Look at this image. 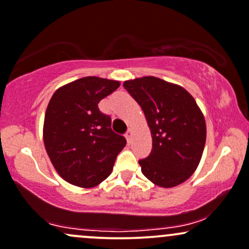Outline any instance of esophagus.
Segmentation results:
<instances>
[{
    "label": "esophagus",
    "instance_id": "esophagus-1",
    "mask_svg": "<svg viewBox=\"0 0 249 249\" xmlns=\"http://www.w3.org/2000/svg\"><path fill=\"white\" fill-rule=\"evenodd\" d=\"M125 138H126L127 144H130V143H131V138H132V130L131 129L127 130L126 135H125Z\"/></svg>",
    "mask_w": 249,
    "mask_h": 249
}]
</instances>
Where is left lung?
<instances>
[{
    "label": "left lung",
    "mask_w": 249,
    "mask_h": 249,
    "mask_svg": "<svg viewBox=\"0 0 249 249\" xmlns=\"http://www.w3.org/2000/svg\"><path fill=\"white\" fill-rule=\"evenodd\" d=\"M123 86L142 107L153 138L150 155L138 161L144 177L163 188L186 181L199 164L206 141L205 118L195 98L181 86L155 76Z\"/></svg>",
    "instance_id": "left-lung-1"
}]
</instances>
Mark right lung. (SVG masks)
Listing matches in <instances>:
<instances>
[{
	"instance_id": "add662e5",
	"label": "right lung",
	"mask_w": 249,
	"mask_h": 249,
	"mask_svg": "<svg viewBox=\"0 0 249 249\" xmlns=\"http://www.w3.org/2000/svg\"><path fill=\"white\" fill-rule=\"evenodd\" d=\"M119 81L87 76L62 86L50 99L43 138L51 163L69 184L98 186L108 178L126 140L111 129V118L98 104Z\"/></svg>"
}]
</instances>
